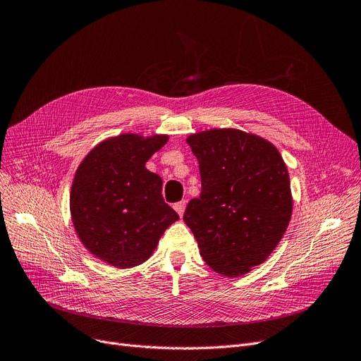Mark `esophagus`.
Returning a JSON list of instances; mask_svg holds the SVG:
<instances>
[{
	"label": "esophagus",
	"mask_w": 361,
	"mask_h": 361,
	"mask_svg": "<svg viewBox=\"0 0 361 361\" xmlns=\"http://www.w3.org/2000/svg\"><path fill=\"white\" fill-rule=\"evenodd\" d=\"M185 206H186V201H179V203H176L175 206H173V207H175V210L178 212V214L180 216V218H182V214L185 212Z\"/></svg>",
	"instance_id": "esophagus-1"
}]
</instances>
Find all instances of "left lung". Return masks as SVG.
I'll use <instances>...</instances> for the list:
<instances>
[{
  "mask_svg": "<svg viewBox=\"0 0 361 361\" xmlns=\"http://www.w3.org/2000/svg\"><path fill=\"white\" fill-rule=\"evenodd\" d=\"M197 157L201 194L183 221L216 272L238 277L267 261L289 226L293 198L286 163L261 136L210 128L186 137Z\"/></svg>",
  "mask_w": 361,
  "mask_h": 361,
  "instance_id": "1",
  "label": "left lung"
}]
</instances>
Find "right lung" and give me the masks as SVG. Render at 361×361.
Wrapping results in <instances>:
<instances>
[{"label":"right lung","instance_id":"obj_1","mask_svg":"<svg viewBox=\"0 0 361 361\" xmlns=\"http://www.w3.org/2000/svg\"><path fill=\"white\" fill-rule=\"evenodd\" d=\"M167 140V135L123 133L100 142L78 166L71 219L84 247L102 262L120 269L143 264L179 219L164 203L161 178L145 167Z\"/></svg>","mask_w":361,"mask_h":361}]
</instances>
